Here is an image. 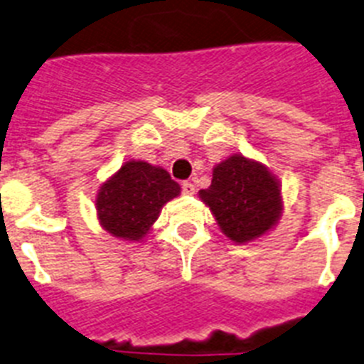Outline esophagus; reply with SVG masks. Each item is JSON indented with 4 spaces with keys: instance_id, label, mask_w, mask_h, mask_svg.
<instances>
[{
    "instance_id": "1",
    "label": "esophagus",
    "mask_w": 364,
    "mask_h": 364,
    "mask_svg": "<svg viewBox=\"0 0 364 364\" xmlns=\"http://www.w3.org/2000/svg\"><path fill=\"white\" fill-rule=\"evenodd\" d=\"M182 191H184L186 195H193V193H195V184L189 182V180H184V182H182Z\"/></svg>"
}]
</instances>
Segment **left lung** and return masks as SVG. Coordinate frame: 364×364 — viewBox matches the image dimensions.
I'll list each match as a JSON object with an SVG mask.
<instances>
[{"instance_id":"left-lung-1","label":"left lung","mask_w":364,"mask_h":364,"mask_svg":"<svg viewBox=\"0 0 364 364\" xmlns=\"http://www.w3.org/2000/svg\"><path fill=\"white\" fill-rule=\"evenodd\" d=\"M200 198L210 205L218 226L235 242L264 235L281 215L279 182L262 164L233 154L213 169Z\"/></svg>"}]
</instances>
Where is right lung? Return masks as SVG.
Segmentation results:
<instances>
[{
    "label": "right lung",
    "mask_w": 364,
    "mask_h": 364,
    "mask_svg": "<svg viewBox=\"0 0 364 364\" xmlns=\"http://www.w3.org/2000/svg\"><path fill=\"white\" fill-rule=\"evenodd\" d=\"M178 193L180 186L162 167L127 162L100 189V222L114 237L140 240L159 218L162 205Z\"/></svg>",
    "instance_id": "1"
}]
</instances>
